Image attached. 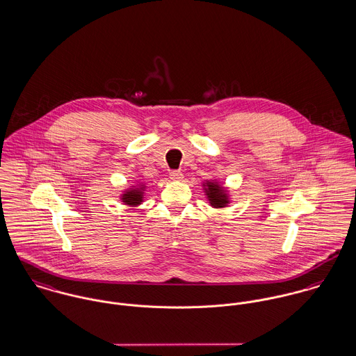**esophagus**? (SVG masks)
Instances as JSON below:
<instances>
[{
    "mask_svg": "<svg viewBox=\"0 0 356 356\" xmlns=\"http://www.w3.org/2000/svg\"><path fill=\"white\" fill-rule=\"evenodd\" d=\"M169 177L172 180H181L183 179V173L180 170H170L169 172Z\"/></svg>",
    "mask_w": 356,
    "mask_h": 356,
    "instance_id": "1",
    "label": "esophagus"
}]
</instances>
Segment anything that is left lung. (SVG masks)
<instances>
[{
    "mask_svg": "<svg viewBox=\"0 0 356 356\" xmlns=\"http://www.w3.org/2000/svg\"><path fill=\"white\" fill-rule=\"evenodd\" d=\"M207 197L214 207H223L227 203V197L223 193V190L216 183H207Z\"/></svg>",
    "mask_w": 356,
    "mask_h": 356,
    "instance_id": "left-lung-1",
    "label": "left lung"
}]
</instances>
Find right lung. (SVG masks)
<instances>
[{
    "instance_id": "1",
    "label": "right lung",
    "mask_w": 356,
    "mask_h": 356,
    "mask_svg": "<svg viewBox=\"0 0 356 356\" xmlns=\"http://www.w3.org/2000/svg\"><path fill=\"white\" fill-rule=\"evenodd\" d=\"M123 202L130 206H137L142 202V191L140 190H130L123 195Z\"/></svg>"
}]
</instances>
